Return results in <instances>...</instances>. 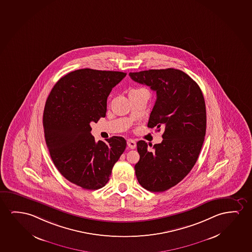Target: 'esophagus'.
<instances>
[{"instance_id": "esophagus-1", "label": "esophagus", "mask_w": 252, "mask_h": 252, "mask_svg": "<svg viewBox=\"0 0 252 252\" xmlns=\"http://www.w3.org/2000/svg\"><path fill=\"white\" fill-rule=\"evenodd\" d=\"M127 145H128L129 149H134L136 148V142L134 140H132V139H128V141H127Z\"/></svg>"}]
</instances>
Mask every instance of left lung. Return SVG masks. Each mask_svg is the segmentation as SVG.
Instances as JSON below:
<instances>
[{
	"label": "left lung",
	"instance_id": "left-lung-1",
	"mask_svg": "<svg viewBox=\"0 0 252 252\" xmlns=\"http://www.w3.org/2000/svg\"><path fill=\"white\" fill-rule=\"evenodd\" d=\"M129 77L156 92L148 127L165 128L162 142L148 149L137 142L140 159L135 175L142 188L164 191L184 179L193 167L205 140L206 110L202 92L184 71L174 68L129 72Z\"/></svg>",
	"mask_w": 252,
	"mask_h": 252
}]
</instances>
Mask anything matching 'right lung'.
Returning <instances> with one entry per match:
<instances>
[{
	"instance_id": "add662e5",
	"label": "right lung",
	"mask_w": 252,
	"mask_h": 252,
	"mask_svg": "<svg viewBox=\"0 0 252 252\" xmlns=\"http://www.w3.org/2000/svg\"><path fill=\"white\" fill-rule=\"evenodd\" d=\"M125 72L80 69L61 78L46 99L43 114L50 156L66 180L87 190L104 187L126 149L124 137L95 142L92 122L105 117L107 98Z\"/></svg>"
}]
</instances>
